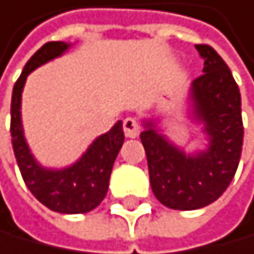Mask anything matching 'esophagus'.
Segmentation results:
<instances>
[{"label": "esophagus", "mask_w": 254, "mask_h": 254, "mask_svg": "<svg viewBox=\"0 0 254 254\" xmlns=\"http://www.w3.org/2000/svg\"><path fill=\"white\" fill-rule=\"evenodd\" d=\"M123 129H125V136L126 137H137L141 132V126L137 125L134 118H126L123 122Z\"/></svg>", "instance_id": "obj_1"}]
</instances>
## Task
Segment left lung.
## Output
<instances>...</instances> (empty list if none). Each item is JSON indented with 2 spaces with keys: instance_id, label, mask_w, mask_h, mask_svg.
I'll return each instance as SVG.
<instances>
[{
  "instance_id": "obj_1",
  "label": "left lung",
  "mask_w": 254,
  "mask_h": 254,
  "mask_svg": "<svg viewBox=\"0 0 254 254\" xmlns=\"http://www.w3.org/2000/svg\"><path fill=\"white\" fill-rule=\"evenodd\" d=\"M204 74L190 87V118L202 126L207 146L187 152L159 128V118L142 120L141 141L147 157L150 188L164 206L194 211L211 204L234 178L243 146L242 97L217 52L196 45Z\"/></svg>"
}]
</instances>
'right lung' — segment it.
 Instances as JSON below:
<instances>
[{"mask_svg":"<svg viewBox=\"0 0 254 254\" xmlns=\"http://www.w3.org/2000/svg\"><path fill=\"white\" fill-rule=\"evenodd\" d=\"M71 43L48 42L32 57L14 84L11 100V137L19 170L30 193L43 206L60 214H84L104 201L115 159L125 142L123 123L95 137L74 164L64 169H47L34 157L24 136L20 102L27 76L38 66L61 57Z\"/></svg>","mask_w":254,"mask_h":254,"instance_id":"1","label":"right lung"}]
</instances>
